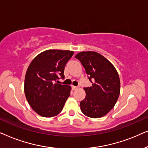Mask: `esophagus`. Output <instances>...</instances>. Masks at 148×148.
I'll return each mask as SVG.
<instances>
[{"instance_id":"obj_1","label":"esophagus","mask_w":148,"mask_h":148,"mask_svg":"<svg viewBox=\"0 0 148 148\" xmlns=\"http://www.w3.org/2000/svg\"><path fill=\"white\" fill-rule=\"evenodd\" d=\"M71 88H72V90H77V87L74 86H72Z\"/></svg>"}]
</instances>
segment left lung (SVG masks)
Masks as SVG:
<instances>
[{
  "label": "left lung",
  "mask_w": 148,
  "mask_h": 148,
  "mask_svg": "<svg viewBox=\"0 0 148 148\" xmlns=\"http://www.w3.org/2000/svg\"><path fill=\"white\" fill-rule=\"evenodd\" d=\"M75 57L82 62L92 84L84 88L86 96L80 102L82 112L90 118L104 116L113 108L120 94L118 73L109 60L96 52H81Z\"/></svg>",
  "instance_id": "left-lung-1"
}]
</instances>
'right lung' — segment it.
<instances>
[{
	"instance_id": "1",
	"label": "right lung",
	"mask_w": 148,
	"mask_h": 148,
	"mask_svg": "<svg viewBox=\"0 0 148 148\" xmlns=\"http://www.w3.org/2000/svg\"><path fill=\"white\" fill-rule=\"evenodd\" d=\"M73 53L70 50H46L36 56L28 66L24 92L29 104L40 116L53 117L63 108L71 88L54 82L58 77L64 78V66Z\"/></svg>"
}]
</instances>
